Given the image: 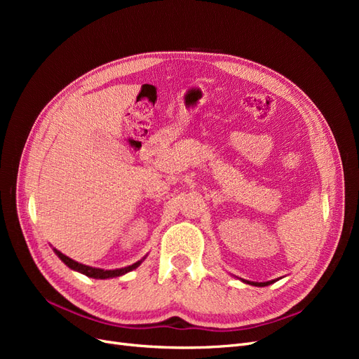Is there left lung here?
Wrapping results in <instances>:
<instances>
[{
    "instance_id": "8db88e82",
    "label": "left lung",
    "mask_w": 359,
    "mask_h": 359,
    "mask_svg": "<svg viewBox=\"0 0 359 359\" xmlns=\"http://www.w3.org/2000/svg\"><path fill=\"white\" fill-rule=\"evenodd\" d=\"M244 283H247V285H252V286H259V287H262V286H268V285H271V283H274L273 280L271 281H264V283H257V281H248V280H243Z\"/></svg>"
}]
</instances>
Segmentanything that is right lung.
<instances>
[{
  "label": "right lung",
  "instance_id": "add662e5",
  "mask_svg": "<svg viewBox=\"0 0 359 359\" xmlns=\"http://www.w3.org/2000/svg\"><path fill=\"white\" fill-rule=\"evenodd\" d=\"M53 252H55V255L62 260L64 264H66L70 269L73 271H78V273H82L85 274L86 277H91V278H100V280H104V278H114V277H119V276H124L126 273H130V271L136 269L140 264H142V260L145 259H140L137 260L136 264L133 265H128V266H124V268H118V269H102V268H93V266H88V265H83V264H79L76 262V260L70 259L69 256L62 255L60 250L53 248Z\"/></svg>",
  "mask_w": 359,
  "mask_h": 359
}]
</instances>
